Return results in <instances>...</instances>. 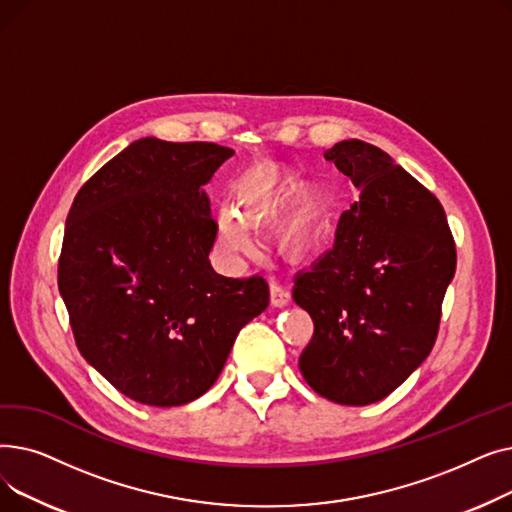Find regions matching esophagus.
I'll return each mask as SVG.
<instances>
[{
    "mask_svg": "<svg viewBox=\"0 0 512 512\" xmlns=\"http://www.w3.org/2000/svg\"><path fill=\"white\" fill-rule=\"evenodd\" d=\"M270 299H272L274 307H284V305L290 303V292L280 284H272L270 286Z\"/></svg>",
    "mask_w": 512,
    "mask_h": 512,
    "instance_id": "34e87169",
    "label": "esophagus"
}]
</instances>
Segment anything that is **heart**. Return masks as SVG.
Returning <instances> with one entry per match:
<instances>
[{
  "instance_id": "b5f03b06",
  "label": "heart",
  "mask_w": 512,
  "mask_h": 512,
  "mask_svg": "<svg viewBox=\"0 0 512 512\" xmlns=\"http://www.w3.org/2000/svg\"><path fill=\"white\" fill-rule=\"evenodd\" d=\"M284 199V182L274 172H259L245 178L238 193L240 211L222 209L218 213V245L228 259L247 257L253 247V228L272 218ZM319 211L305 209L290 215L280 226V247L290 255H305L315 240Z\"/></svg>"
}]
</instances>
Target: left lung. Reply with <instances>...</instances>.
I'll use <instances>...</instances> for the list:
<instances>
[{"mask_svg": "<svg viewBox=\"0 0 512 512\" xmlns=\"http://www.w3.org/2000/svg\"><path fill=\"white\" fill-rule=\"evenodd\" d=\"M324 155L361 197L334 247L294 278L292 299L315 326L299 367L319 396L365 407L432 353L456 249L440 201L386 151L348 139Z\"/></svg>", "mask_w": 512, "mask_h": 512, "instance_id": "1", "label": "left lung"}]
</instances>
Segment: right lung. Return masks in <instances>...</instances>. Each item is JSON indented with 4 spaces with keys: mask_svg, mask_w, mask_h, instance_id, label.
<instances>
[{
    "mask_svg": "<svg viewBox=\"0 0 512 512\" xmlns=\"http://www.w3.org/2000/svg\"><path fill=\"white\" fill-rule=\"evenodd\" d=\"M232 149L145 137L78 191L64 232L60 294L80 355L124 396L180 407L203 396L232 344L270 305L263 276L226 278L203 184Z\"/></svg>",
    "mask_w": 512,
    "mask_h": 512,
    "instance_id": "1",
    "label": "right lung"
}]
</instances>
